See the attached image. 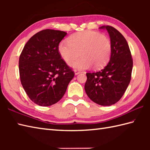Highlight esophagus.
Instances as JSON below:
<instances>
[{
  "instance_id": "esophagus-1",
  "label": "esophagus",
  "mask_w": 150,
  "mask_h": 150,
  "mask_svg": "<svg viewBox=\"0 0 150 150\" xmlns=\"http://www.w3.org/2000/svg\"><path fill=\"white\" fill-rule=\"evenodd\" d=\"M74 72H75V75H77L79 74V73H81V71H79V70H78V69H75Z\"/></svg>"
}]
</instances>
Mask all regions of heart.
<instances>
[{"instance_id":"obj_1","label":"heart","mask_w":150,"mask_h":150,"mask_svg":"<svg viewBox=\"0 0 150 150\" xmlns=\"http://www.w3.org/2000/svg\"><path fill=\"white\" fill-rule=\"evenodd\" d=\"M60 56L66 62H71L73 68L79 69L90 68L92 66L99 69L109 61L111 53L110 40L106 35L90 30L75 33L69 41L63 40L58 47Z\"/></svg>"}]
</instances>
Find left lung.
<instances>
[{"mask_svg":"<svg viewBox=\"0 0 150 150\" xmlns=\"http://www.w3.org/2000/svg\"><path fill=\"white\" fill-rule=\"evenodd\" d=\"M110 37L111 53L109 62L100 71L87 73L84 89L88 97L101 106H111L119 101L131 81L132 54L124 36L112 26H103Z\"/></svg>","mask_w":150,"mask_h":150,"instance_id":"1","label":"left lung"}]
</instances>
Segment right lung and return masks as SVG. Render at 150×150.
<instances>
[{
  "label": "right lung",
  "instance_id": "obj_1",
  "mask_svg": "<svg viewBox=\"0 0 150 150\" xmlns=\"http://www.w3.org/2000/svg\"><path fill=\"white\" fill-rule=\"evenodd\" d=\"M66 34L59 30L40 31L28 41L19 57L22 87L39 106H52L61 99L75 75L58 50Z\"/></svg>",
  "mask_w": 150,
  "mask_h": 150
}]
</instances>
